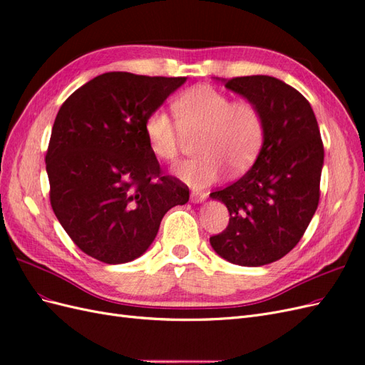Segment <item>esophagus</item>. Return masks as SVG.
I'll return each instance as SVG.
<instances>
[{
	"mask_svg": "<svg viewBox=\"0 0 365 365\" xmlns=\"http://www.w3.org/2000/svg\"><path fill=\"white\" fill-rule=\"evenodd\" d=\"M190 200L192 202L195 204H200V202H204L207 200V193L205 192H197V190H193L190 193Z\"/></svg>",
	"mask_w": 365,
	"mask_h": 365,
	"instance_id": "esophagus-1",
	"label": "esophagus"
}]
</instances>
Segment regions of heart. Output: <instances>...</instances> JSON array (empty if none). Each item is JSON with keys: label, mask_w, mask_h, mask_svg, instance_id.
<instances>
[{"label": "heart", "mask_w": 365, "mask_h": 365, "mask_svg": "<svg viewBox=\"0 0 365 365\" xmlns=\"http://www.w3.org/2000/svg\"><path fill=\"white\" fill-rule=\"evenodd\" d=\"M175 118L163 109L145 120V134L153 155L173 161L180 153L182 132H201L196 141L200 157L181 161L173 173L192 187H207L225 172H245L257 158L264 138L260 109L251 101H231L225 93L208 85L184 91L172 105Z\"/></svg>", "instance_id": "heart-1"}]
</instances>
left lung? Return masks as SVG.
I'll list each match as a JSON object with an SVG mask.
<instances>
[{
  "mask_svg": "<svg viewBox=\"0 0 365 365\" xmlns=\"http://www.w3.org/2000/svg\"><path fill=\"white\" fill-rule=\"evenodd\" d=\"M224 82L259 106L264 138L252 168L210 193L230 213L228 227L210 244L231 263L262 267L286 256L315 215L324 148L311 103L295 88L271 76Z\"/></svg>",
  "mask_w": 365,
  "mask_h": 365,
  "instance_id": "left-lung-1",
  "label": "left lung"
}]
</instances>
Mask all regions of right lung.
Returning a JSON list of instances; mask_svg holds the SVG:
<instances>
[{"mask_svg":"<svg viewBox=\"0 0 365 365\" xmlns=\"http://www.w3.org/2000/svg\"><path fill=\"white\" fill-rule=\"evenodd\" d=\"M187 81L105 73L59 109L46 155L50 202L74 244L109 264L140 257L163 216L189 201V187L163 175L146 117Z\"/></svg>","mask_w":365,"mask_h":365,"instance_id":"obj_1","label":"right lung"}]
</instances>
